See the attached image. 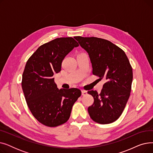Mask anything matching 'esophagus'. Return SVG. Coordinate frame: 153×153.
<instances>
[{
	"label": "esophagus",
	"instance_id": "34e87169",
	"mask_svg": "<svg viewBox=\"0 0 153 153\" xmlns=\"http://www.w3.org/2000/svg\"><path fill=\"white\" fill-rule=\"evenodd\" d=\"M87 94V91H84V90H82V95H83V96H84V95H86Z\"/></svg>",
	"mask_w": 153,
	"mask_h": 153
}]
</instances>
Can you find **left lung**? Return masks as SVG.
<instances>
[{
	"label": "left lung",
	"mask_w": 153,
	"mask_h": 153,
	"mask_svg": "<svg viewBox=\"0 0 153 153\" xmlns=\"http://www.w3.org/2000/svg\"><path fill=\"white\" fill-rule=\"evenodd\" d=\"M88 53L92 74L104 80L100 94L88 91L94 103L88 107L91 119L100 124L113 123L121 116L130 95L132 67L123 50L108 40L97 37H74Z\"/></svg>",
	"instance_id": "8db88e82"
}]
</instances>
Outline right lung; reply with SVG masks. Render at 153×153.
<instances>
[{
	"mask_svg": "<svg viewBox=\"0 0 153 153\" xmlns=\"http://www.w3.org/2000/svg\"><path fill=\"white\" fill-rule=\"evenodd\" d=\"M78 46L72 37L56 38L40 46L26 63L22 74L23 92L32 115L46 126L66 123L81 95L76 88L58 90L53 77L61 71L65 56Z\"/></svg>",
	"mask_w": 153,
	"mask_h": 153,
	"instance_id": "right-lung-1",
	"label": "right lung"
}]
</instances>
